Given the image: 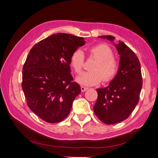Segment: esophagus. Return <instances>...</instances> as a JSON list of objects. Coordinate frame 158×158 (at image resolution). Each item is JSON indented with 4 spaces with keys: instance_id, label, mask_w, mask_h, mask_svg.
Returning a JSON list of instances; mask_svg holds the SVG:
<instances>
[{
    "instance_id": "1",
    "label": "esophagus",
    "mask_w": 158,
    "mask_h": 158,
    "mask_svg": "<svg viewBox=\"0 0 158 158\" xmlns=\"http://www.w3.org/2000/svg\"><path fill=\"white\" fill-rule=\"evenodd\" d=\"M81 89L82 92H85L87 89H88V88H87V87L85 86H81Z\"/></svg>"
}]
</instances>
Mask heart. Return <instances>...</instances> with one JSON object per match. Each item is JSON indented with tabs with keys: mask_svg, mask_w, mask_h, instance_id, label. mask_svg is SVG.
Listing matches in <instances>:
<instances>
[{
	"mask_svg": "<svg viewBox=\"0 0 158 158\" xmlns=\"http://www.w3.org/2000/svg\"><path fill=\"white\" fill-rule=\"evenodd\" d=\"M91 57L97 60L91 71L85 72L77 78V81L83 85H94L103 81L108 82L115 77L119 69V62L113 57V52L105 44L94 45L89 49ZM85 62V56L81 49H76L70 56V64L75 72L81 74Z\"/></svg>",
	"mask_w": 158,
	"mask_h": 158,
	"instance_id": "1",
	"label": "heart"
}]
</instances>
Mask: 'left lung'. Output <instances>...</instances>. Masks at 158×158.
<instances>
[{
  "label": "left lung",
  "mask_w": 158,
  "mask_h": 158,
  "mask_svg": "<svg viewBox=\"0 0 158 158\" xmlns=\"http://www.w3.org/2000/svg\"><path fill=\"white\" fill-rule=\"evenodd\" d=\"M98 37L113 43L120 58L118 71L109 85L96 89L98 96L94 106L98 119L110 125L126 119L138 104L143 87L141 69L138 57L123 42L115 43L111 35Z\"/></svg>",
  "instance_id": "obj_1"
}]
</instances>
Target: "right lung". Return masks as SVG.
Returning a JSON list of instances; mask_svg holds the SVG:
<instances>
[{
  "mask_svg": "<svg viewBox=\"0 0 158 158\" xmlns=\"http://www.w3.org/2000/svg\"><path fill=\"white\" fill-rule=\"evenodd\" d=\"M83 37L57 33L32 47L22 71V89L33 113L48 123H58L69 115L81 93L70 74V56L84 45Z\"/></svg>",
  "mask_w": 158,
  "mask_h": 158,
  "instance_id": "1",
  "label": "right lung"
}]
</instances>
